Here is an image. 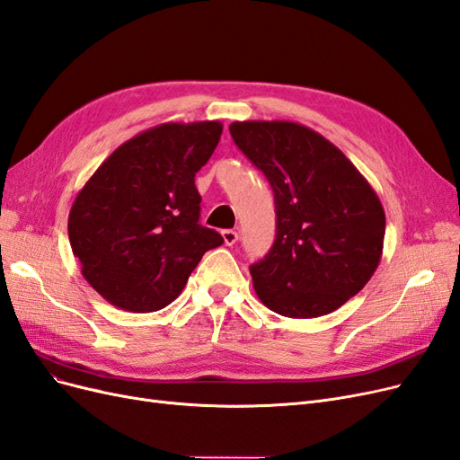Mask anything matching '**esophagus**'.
<instances>
[{
  "mask_svg": "<svg viewBox=\"0 0 460 460\" xmlns=\"http://www.w3.org/2000/svg\"><path fill=\"white\" fill-rule=\"evenodd\" d=\"M220 235H223V240L226 245H234L237 242V232L235 230H223L220 232Z\"/></svg>",
  "mask_w": 460,
  "mask_h": 460,
  "instance_id": "obj_1",
  "label": "esophagus"
}]
</instances>
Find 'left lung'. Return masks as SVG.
I'll list each match as a JSON object with an SVG mask.
<instances>
[{
	"instance_id": "1",
	"label": "left lung",
	"mask_w": 460,
	"mask_h": 460,
	"mask_svg": "<svg viewBox=\"0 0 460 460\" xmlns=\"http://www.w3.org/2000/svg\"><path fill=\"white\" fill-rule=\"evenodd\" d=\"M230 135L274 190L276 240L249 268L261 303L303 320L341 308L383 257L386 217L373 186L306 125L234 121Z\"/></svg>"
}]
</instances>
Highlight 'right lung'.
Listing matches in <instances>:
<instances>
[{"label": "right lung", "mask_w": 460, "mask_h": 460, "mask_svg": "<svg viewBox=\"0 0 460 460\" xmlns=\"http://www.w3.org/2000/svg\"><path fill=\"white\" fill-rule=\"evenodd\" d=\"M223 123H160L123 142L79 190L68 217L74 257L91 288L128 312L175 300L205 251L223 237L201 226L196 172Z\"/></svg>", "instance_id": "1"}]
</instances>
